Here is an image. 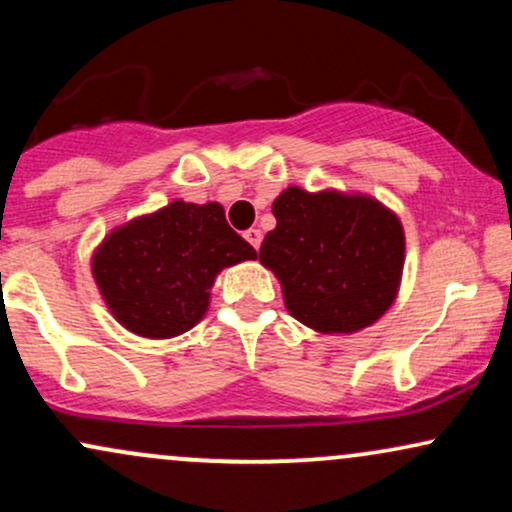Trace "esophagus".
I'll return each instance as SVG.
<instances>
[{
  "mask_svg": "<svg viewBox=\"0 0 512 512\" xmlns=\"http://www.w3.org/2000/svg\"><path fill=\"white\" fill-rule=\"evenodd\" d=\"M245 240H248L252 248L260 250V245H262V231H260V228H250V231H245Z\"/></svg>",
  "mask_w": 512,
  "mask_h": 512,
  "instance_id": "esophagus-1",
  "label": "esophagus"
}]
</instances>
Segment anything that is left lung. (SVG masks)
Returning a JSON list of instances; mask_svg holds the SVG:
<instances>
[{
    "mask_svg": "<svg viewBox=\"0 0 512 512\" xmlns=\"http://www.w3.org/2000/svg\"><path fill=\"white\" fill-rule=\"evenodd\" d=\"M276 228L260 262L281 284L289 313L322 334H354L395 303L404 228L378 199L289 187L274 199Z\"/></svg>",
    "mask_w": 512,
    "mask_h": 512,
    "instance_id": "1",
    "label": "left lung"
}]
</instances>
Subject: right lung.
Here are the masks:
<instances>
[{"mask_svg": "<svg viewBox=\"0 0 512 512\" xmlns=\"http://www.w3.org/2000/svg\"><path fill=\"white\" fill-rule=\"evenodd\" d=\"M245 260H257V252L228 226L221 204L175 199L110 231L91 272L125 330L168 339L207 315L216 274Z\"/></svg>", "mask_w": 512, "mask_h": 512, "instance_id": "add662e5", "label": "right lung"}]
</instances>
